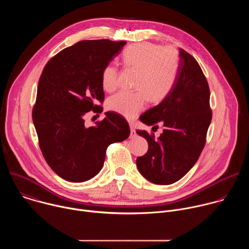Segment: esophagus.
<instances>
[{"instance_id":"1","label":"esophagus","mask_w":249,"mask_h":249,"mask_svg":"<svg viewBox=\"0 0 249 249\" xmlns=\"http://www.w3.org/2000/svg\"><path fill=\"white\" fill-rule=\"evenodd\" d=\"M130 130H131V134H130V137H131V138H134V137H136L137 133H136V130H135V127H134V125H133V124H130Z\"/></svg>"}]
</instances>
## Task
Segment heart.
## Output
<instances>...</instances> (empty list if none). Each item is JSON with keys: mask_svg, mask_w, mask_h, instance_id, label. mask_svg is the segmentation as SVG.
<instances>
[{"mask_svg": "<svg viewBox=\"0 0 249 249\" xmlns=\"http://www.w3.org/2000/svg\"><path fill=\"white\" fill-rule=\"evenodd\" d=\"M127 68L138 71L135 92L120 91L111 96L107 108L125 118L132 119L145 108L148 98L161 101L171 90L178 71V55L169 47L153 43H138L128 46L122 55ZM119 71L115 65H106L101 74L104 90L112 92L118 87Z\"/></svg>", "mask_w": 249, "mask_h": 249, "instance_id": "1", "label": "heart"}]
</instances>
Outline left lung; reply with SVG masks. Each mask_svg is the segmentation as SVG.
I'll list each match as a JSON object with an SVG mask.
<instances>
[{"label": "left lung", "mask_w": 249, "mask_h": 249, "mask_svg": "<svg viewBox=\"0 0 249 249\" xmlns=\"http://www.w3.org/2000/svg\"><path fill=\"white\" fill-rule=\"evenodd\" d=\"M178 51V71L171 90L140 117L148 126L162 124V133L155 139L146 131H136L149 144L147 154L137 159V167L146 179L160 185L178 181L193 167L212 120L210 90L202 69L189 53Z\"/></svg>", "instance_id": "obj_1"}]
</instances>
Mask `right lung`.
<instances>
[{
    "instance_id": "1",
    "label": "right lung",
    "mask_w": 249,
    "mask_h": 249,
    "mask_svg": "<svg viewBox=\"0 0 249 249\" xmlns=\"http://www.w3.org/2000/svg\"><path fill=\"white\" fill-rule=\"evenodd\" d=\"M125 41L83 40L65 48L45 66L32 120L49 166L63 179L84 182L102 168L106 149L126 140L128 122L114 112L88 127L85 115L104 99L101 74L120 54Z\"/></svg>"
}]
</instances>
